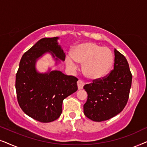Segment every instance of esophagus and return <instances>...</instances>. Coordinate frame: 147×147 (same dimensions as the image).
<instances>
[{
    "instance_id": "34e87169",
    "label": "esophagus",
    "mask_w": 147,
    "mask_h": 147,
    "mask_svg": "<svg viewBox=\"0 0 147 147\" xmlns=\"http://www.w3.org/2000/svg\"><path fill=\"white\" fill-rule=\"evenodd\" d=\"M85 82L81 81V80H79L77 81V85H78V89H81L83 88V86L85 85Z\"/></svg>"
}]
</instances>
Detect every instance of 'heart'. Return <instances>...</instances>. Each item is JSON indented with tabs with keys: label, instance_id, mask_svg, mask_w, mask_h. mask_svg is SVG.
Wrapping results in <instances>:
<instances>
[{
	"label": "heart",
	"instance_id": "heart-1",
	"mask_svg": "<svg viewBox=\"0 0 147 147\" xmlns=\"http://www.w3.org/2000/svg\"><path fill=\"white\" fill-rule=\"evenodd\" d=\"M66 64L75 70L78 63H83V70L87 77L98 79L108 73L113 62L111 51L107 47H101L94 43H83L76 46L72 54L65 58Z\"/></svg>",
	"mask_w": 147,
	"mask_h": 147
}]
</instances>
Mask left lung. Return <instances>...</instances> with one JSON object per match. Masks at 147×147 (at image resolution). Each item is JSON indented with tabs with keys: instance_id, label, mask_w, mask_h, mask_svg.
<instances>
[{
	"instance_id": "obj_1",
	"label": "left lung",
	"mask_w": 147,
	"mask_h": 147,
	"mask_svg": "<svg viewBox=\"0 0 147 147\" xmlns=\"http://www.w3.org/2000/svg\"><path fill=\"white\" fill-rule=\"evenodd\" d=\"M113 69L102 79L84 86L87 100L84 114L95 122L107 120L120 113L129 98L132 76L125 56L114 49Z\"/></svg>"
}]
</instances>
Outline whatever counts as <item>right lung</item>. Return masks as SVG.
I'll use <instances>...</instances> for the list:
<instances>
[{"label":"right lung","instance_id":"add662e5","mask_svg":"<svg viewBox=\"0 0 147 147\" xmlns=\"http://www.w3.org/2000/svg\"><path fill=\"white\" fill-rule=\"evenodd\" d=\"M58 39L54 37L39 40L23 54L16 74L19 106L27 116L43 123L57 120L62 113L64 99L78 89V79L74 76L66 75L59 70L39 73L35 67L38 58L46 52H50L54 58L55 55L65 60Z\"/></svg>","mask_w":147,"mask_h":147}]
</instances>
